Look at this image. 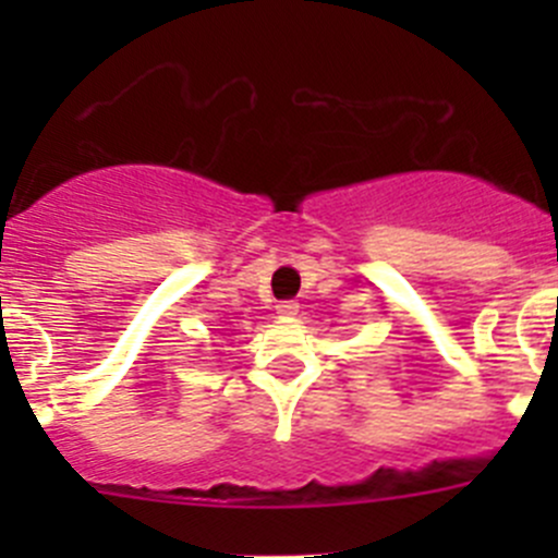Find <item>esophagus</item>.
<instances>
[{"instance_id":"34e87169","label":"esophagus","mask_w":558,"mask_h":558,"mask_svg":"<svg viewBox=\"0 0 558 558\" xmlns=\"http://www.w3.org/2000/svg\"><path fill=\"white\" fill-rule=\"evenodd\" d=\"M275 311H278L283 318H291V315H296V311H300V302L296 300H283L275 305Z\"/></svg>"}]
</instances>
